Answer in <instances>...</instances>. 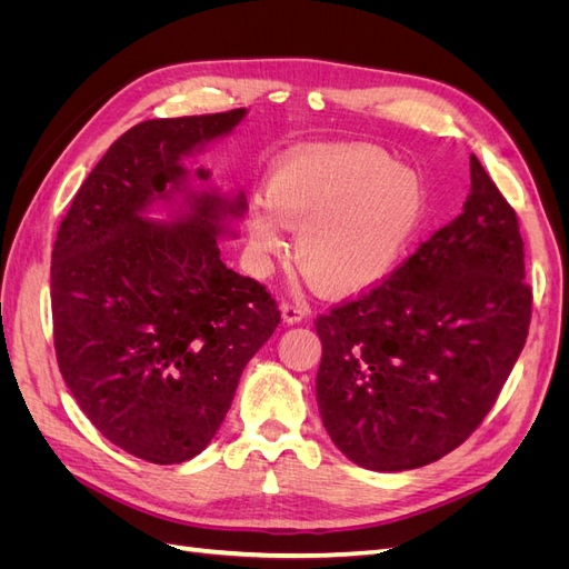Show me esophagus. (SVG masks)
I'll list each match as a JSON object with an SVG mask.
<instances>
[{"label":"esophagus","mask_w":569,"mask_h":569,"mask_svg":"<svg viewBox=\"0 0 569 569\" xmlns=\"http://www.w3.org/2000/svg\"><path fill=\"white\" fill-rule=\"evenodd\" d=\"M280 311H282V320L284 322L295 325V322H299V320H303L308 316V306L301 303V301H282Z\"/></svg>","instance_id":"1"}]
</instances>
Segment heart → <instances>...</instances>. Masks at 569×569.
I'll return each instance as SVG.
<instances>
[{
	"label": "heart",
	"instance_id": "heart-1",
	"mask_svg": "<svg viewBox=\"0 0 569 569\" xmlns=\"http://www.w3.org/2000/svg\"><path fill=\"white\" fill-rule=\"evenodd\" d=\"M266 200L253 201L247 232L258 266L297 232V263L325 295L380 284L399 266L427 213V184L375 147H313L274 166Z\"/></svg>",
	"mask_w": 569,
	"mask_h": 569
}]
</instances>
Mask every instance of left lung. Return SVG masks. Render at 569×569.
Returning <instances> with one entry per match:
<instances>
[{
	"label": "left lung",
	"mask_w": 569,
	"mask_h": 569,
	"mask_svg": "<svg viewBox=\"0 0 569 569\" xmlns=\"http://www.w3.org/2000/svg\"><path fill=\"white\" fill-rule=\"evenodd\" d=\"M462 213L391 274L316 318L320 418L360 468L451 453L489 416L531 320L518 213L470 157Z\"/></svg>",
	"instance_id": "left-lung-1"
}]
</instances>
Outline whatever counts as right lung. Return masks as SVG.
Returning a JSON list of instances; mask_svg holds the SVG:
<instances>
[{
    "label": "right lung",
    "instance_id": "add662e5",
    "mask_svg": "<svg viewBox=\"0 0 569 569\" xmlns=\"http://www.w3.org/2000/svg\"><path fill=\"white\" fill-rule=\"evenodd\" d=\"M242 118L244 109L153 118L120 134L80 184L51 251L63 380L101 435L147 462L206 449L280 322L270 291L220 261L218 220L242 211V199L206 194L173 226L140 216L182 184V153Z\"/></svg>",
    "mask_w": 569,
    "mask_h": 569
}]
</instances>
